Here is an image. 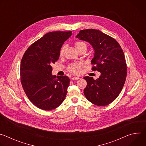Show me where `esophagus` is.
Wrapping results in <instances>:
<instances>
[{"label":"esophagus","instance_id":"1","mask_svg":"<svg viewBox=\"0 0 146 146\" xmlns=\"http://www.w3.org/2000/svg\"><path fill=\"white\" fill-rule=\"evenodd\" d=\"M80 78L79 77H72V80H78Z\"/></svg>","mask_w":146,"mask_h":146}]
</instances>
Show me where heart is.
<instances>
[{"mask_svg":"<svg viewBox=\"0 0 146 146\" xmlns=\"http://www.w3.org/2000/svg\"><path fill=\"white\" fill-rule=\"evenodd\" d=\"M74 47L76 48V49L77 50V51H78V50L82 48H86L87 47V44L82 42V41H77V42L75 43L74 44ZM64 47H62L60 50V55L62 56L64 54ZM82 65L81 64H72L71 65H70L68 68L69 71L74 74H78L80 73L81 71V67H82Z\"/></svg>","mask_w":146,"mask_h":146,"instance_id":"1","label":"heart"}]
</instances>
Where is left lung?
Returning a JSON list of instances; mask_svg holds the SVG:
<instances>
[{
	"label": "left lung",
	"mask_w": 146,
	"mask_h": 146,
	"mask_svg": "<svg viewBox=\"0 0 146 146\" xmlns=\"http://www.w3.org/2000/svg\"><path fill=\"white\" fill-rule=\"evenodd\" d=\"M76 37L92 46L95 54L91 64L95 66L92 70L100 73L96 80L84 77L87 82L84 95L95 105L107 106L118 97L125 82L127 67L123 52L114 38L99 30H81Z\"/></svg>",
	"instance_id": "left-lung-1"
}]
</instances>
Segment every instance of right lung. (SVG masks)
Instances as JSON below:
<instances>
[{
  "label": "right lung",
  "mask_w": 146,
  "mask_h": 146,
  "mask_svg": "<svg viewBox=\"0 0 146 146\" xmlns=\"http://www.w3.org/2000/svg\"><path fill=\"white\" fill-rule=\"evenodd\" d=\"M71 35V31L47 33L33 43L22 58V86L28 99L40 109H56L66 96L69 78L52 75L51 65L58 60L62 45Z\"/></svg>",
  "instance_id": "right-lung-1"
}]
</instances>
